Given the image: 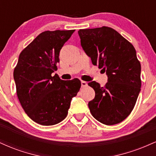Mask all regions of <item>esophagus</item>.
I'll use <instances>...</instances> for the list:
<instances>
[{"label":"esophagus","mask_w":156,"mask_h":156,"mask_svg":"<svg viewBox=\"0 0 156 156\" xmlns=\"http://www.w3.org/2000/svg\"><path fill=\"white\" fill-rule=\"evenodd\" d=\"M87 85H88V83H87V82L82 80V81H81V87H82V88H84V87H87Z\"/></svg>","instance_id":"obj_1"}]
</instances>
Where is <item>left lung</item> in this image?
<instances>
[{"label": "left lung", "mask_w": 156, "mask_h": 156, "mask_svg": "<svg viewBox=\"0 0 156 156\" xmlns=\"http://www.w3.org/2000/svg\"><path fill=\"white\" fill-rule=\"evenodd\" d=\"M78 34L92 64L108 76L104 87L88 83L95 92L88 104L91 114L104 125L118 124L130 115L141 90V64L135 48L109 27L80 29Z\"/></svg>", "instance_id": "1"}]
</instances>
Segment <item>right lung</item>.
<instances>
[{
	"label": "right lung",
	"instance_id": "add662e5",
	"mask_svg": "<svg viewBox=\"0 0 156 156\" xmlns=\"http://www.w3.org/2000/svg\"><path fill=\"white\" fill-rule=\"evenodd\" d=\"M75 30L46 31L37 36L19 55L14 79L20 103L33 121L42 125L65 119L70 102L80 88V80H61L57 74L59 53Z\"/></svg>",
	"mask_w": 156,
	"mask_h": 156
}]
</instances>
